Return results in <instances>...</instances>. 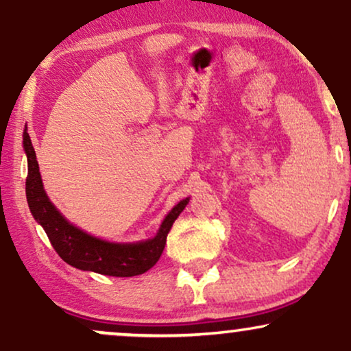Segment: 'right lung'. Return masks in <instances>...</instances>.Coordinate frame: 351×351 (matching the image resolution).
Masks as SVG:
<instances>
[{"label": "right lung", "mask_w": 351, "mask_h": 351, "mask_svg": "<svg viewBox=\"0 0 351 351\" xmlns=\"http://www.w3.org/2000/svg\"><path fill=\"white\" fill-rule=\"evenodd\" d=\"M24 149L27 154L29 167L27 179H25V197H27L30 213L45 229L51 245L64 262L80 270L110 276L141 275L156 265L166 245L167 232L171 231L177 216L182 213L189 198L179 202L169 211L153 239L136 242V244H112L86 234L60 215L43 190L36 151L27 132H24Z\"/></svg>", "instance_id": "obj_1"}]
</instances>
